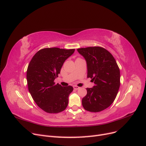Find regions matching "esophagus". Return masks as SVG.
I'll list each match as a JSON object with an SVG mask.
<instances>
[{
  "mask_svg": "<svg viewBox=\"0 0 146 146\" xmlns=\"http://www.w3.org/2000/svg\"><path fill=\"white\" fill-rule=\"evenodd\" d=\"M73 87H74V89L76 90H77L79 89V88H80V87H78L77 86H74Z\"/></svg>",
  "mask_w": 146,
  "mask_h": 146,
  "instance_id": "esophagus-1",
  "label": "esophagus"
}]
</instances>
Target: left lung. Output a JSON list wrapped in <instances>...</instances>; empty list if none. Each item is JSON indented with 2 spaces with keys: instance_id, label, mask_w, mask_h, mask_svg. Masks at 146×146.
Returning a JSON list of instances; mask_svg holds the SVG:
<instances>
[{
  "instance_id": "1",
  "label": "left lung",
  "mask_w": 146,
  "mask_h": 146,
  "mask_svg": "<svg viewBox=\"0 0 146 146\" xmlns=\"http://www.w3.org/2000/svg\"><path fill=\"white\" fill-rule=\"evenodd\" d=\"M86 62L88 78L94 83L87 88L82 105L87 111L99 112L107 108L115 99L120 86V70L110 53L100 47L77 49Z\"/></svg>"
}]
</instances>
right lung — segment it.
I'll return each mask as SVG.
<instances>
[{"label":"right lung","instance_id":"obj_1","mask_svg":"<svg viewBox=\"0 0 146 146\" xmlns=\"http://www.w3.org/2000/svg\"><path fill=\"white\" fill-rule=\"evenodd\" d=\"M75 49L45 48L36 53L27 70L29 91L39 108L48 113H58L67 107L71 86H64L54 82L64 61Z\"/></svg>","mask_w":146,"mask_h":146}]
</instances>
